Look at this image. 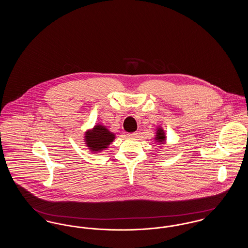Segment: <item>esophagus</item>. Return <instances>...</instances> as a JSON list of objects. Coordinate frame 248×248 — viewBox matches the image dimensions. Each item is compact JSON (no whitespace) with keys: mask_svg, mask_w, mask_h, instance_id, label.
<instances>
[{"mask_svg":"<svg viewBox=\"0 0 248 248\" xmlns=\"http://www.w3.org/2000/svg\"><path fill=\"white\" fill-rule=\"evenodd\" d=\"M137 136H138V132L128 133V134H127V137H128V138H137Z\"/></svg>","mask_w":248,"mask_h":248,"instance_id":"obj_1","label":"esophagus"}]
</instances>
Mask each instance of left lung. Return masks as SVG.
<instances>
[{"mask_svg":"<svg viewBox=\"0 0 248 248\" xmlns=\"http://www.w3.org/2000/svg\"><path fill=\"white\" fill-rule=\"evenodd\" d=\"M155 140H156V142H159V143H162V144H164L165 142V131L162 128H160V127H158L157 131H156Z\"/></svg>","mask_w":248,"mask_h":248,"instance_id":"left-lung-1","label":"left lung"}]
</instances>
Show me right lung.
<instances>
[{
    "mask_svg": "<svg viewBox=\"0 0 248 248\" xmlns=\"http://www.w3.org/2000/svg\"><path fill=\"white\" fill-rule=\"evenodd\" d=\"M114 139L115 135L107 129L106 126L101 124L94 125L93 129L88 130L84 135L85 144L93 153L106 150Z\"/></svg>",
    "mask_w": 248,
    "mask_h": 248,
    "instance_id": "right-lung-1",
    "label": "right lung"
}]
</instances>
